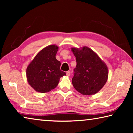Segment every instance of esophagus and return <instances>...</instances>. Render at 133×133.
Returning a JSON list of instances; mask_svg holds the SVG:
<instances>
[{"label": "esophagus", "mask_w": 133, "mask_h": 133, "mask_svg": "<svg viewBox=\"0 0 133 133\" xmlns=\"http://www.w3.org/2000/svg\"><path fill=\"white\" fill-rule=\"evenodd\" d=\"M70 73H71L70 71H67L66 72V76H67V77H69V76H70Z\"/></svg>", "instance_id": "1"}]
</instances>
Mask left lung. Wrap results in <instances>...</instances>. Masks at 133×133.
Returning <instances> with one entry per match:
<instances>
[{"mask_svg":"<svg viewBox=\"0 0 133 133\" xmlns=\"http://www.w3.org/2000/svg\"><path fill=\"white\" fill-rule=\"evenodd\" d=\"M76 58L72 84L83 95H93L100 90L107 82L109 70L97 54L88 48H71Z\"/></svg>","mask_w":133,"mask_h":133,"instance_id":"1","label":"left lung"}]
</instances>
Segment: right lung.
Masks as SVG:
<instances>
[{
    "label": "right lung",
    "mask_w": 133,
    "mask_h": 133,
    "mask_svg": "<svg viewBox=\"0 0 133 133\" xmlns=\"http://www.w3.org/2000/svg\"><path fill=\"white\" fill-rule=\"evenodd\" d=\"M58 47L51 44L38 53L26 69V77L29 84L36 91L48 93L57 87L60 78L66 75L60 70V62L56 55Z\"/></svg>",
    "instance_id": "obj_1"
}]
</instances>
